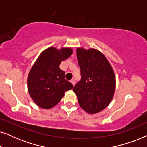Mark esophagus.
I'll return each mask as SVG.
<instances>
[{
	"label": "esophagus",
	"mask_w": 147,
	"mask_h": 147,
	"mask_svg": "<svg viewBox=\"0 0 147 147\" xmlns=\"http://www.w3.org/2000/svg\"><path fill=\"white\" fill-rule=\"evenodd\" d=\"M70 82H71V83L73 84V85L74 86L75 85V84H76V81H75V80L74 79H71V80H70Z\"/></svg>",
	"instance_id": "34e87169"
}]
</instances>
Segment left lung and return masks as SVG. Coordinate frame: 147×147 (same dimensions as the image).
<instances>
[{"instance_id":"8db88e82","label":"left lung","mask_w":147,"mask_h":147,"mask_svg":"<svg viewBox=\"0 0 147 147\" xmlns=\"http://www.w3.org/2000/svg\"><path fill=\"white\" fill-rule=\"evenodd\" d=\"M81 80L73 88L82 109L98 113L109 105L116 87L113 69L101 52L95 49H76Z\"/></svg>"}]
</instances>
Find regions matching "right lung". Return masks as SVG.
<instances>
[{"instance_id":"obj_1","label":"right lung","mask_w":147,"mask_h":147,"mask_svg":"<svg viewBox=\"0 0 147 147\" xmlns=\"http://www.w3.org/2000/svg\"><path fill=\"white\" fill-rule=\"evenodd\" d=\"M72 54L70 48L49 47L41 53L28 76L29 93L35 104L49 109L63 97L74 86L65 79V71L59 68L61 61Z\"/></svg>"}]
</instances>
